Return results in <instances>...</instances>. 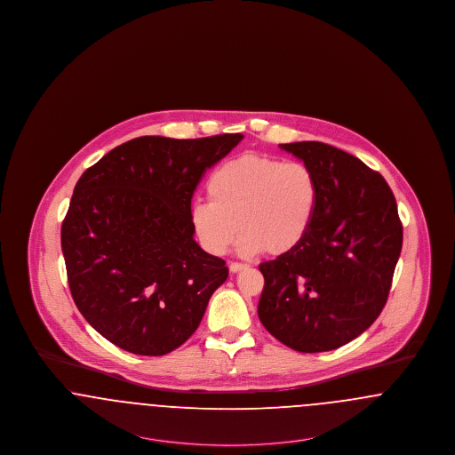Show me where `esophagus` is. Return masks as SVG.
Returning a JSON list of instances; mask_svg holds the SVG:
<instances>
[{"label":"esophagus","mask_w":455,"mask_h":455,"mask_svg":"<svg viewBox=\"0 0 455 455\" xmlns=\"http://www.w3.org/2000/svg\"><path fill=\"white\" fill-rule=\"evenodd\" d=\"M249 266L247 264H242V262H230V273H238V271H243L247 269Z\"/></svg>","instance_id":"34e87169"}]
</instances>
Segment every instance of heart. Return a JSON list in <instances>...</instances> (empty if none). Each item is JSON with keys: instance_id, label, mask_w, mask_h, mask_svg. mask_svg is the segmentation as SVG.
I'll return each mask as SVG.
<instances>
[{"instance_id": "obj_1", "label": "heart", "mask_w": 455, "mask_h": 455, "mask_svg": "<svg viewBox=\"0 0 455 455\" xmlns=\"http://www.w3.org/2000/svg\"><path fill=\"white\" fill-rule=\"evenodd\" d=\"M210 201H196L189 218L199 243L215 256L232 245L242 256L284 254L302 242L319 204V182L302 162L243 153L208 179Z\"/></svg>"}]
</instances>
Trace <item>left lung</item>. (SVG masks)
Masks as SVG:
<instances>
[{"label":"left lung","instance_id":"left-lung-1","mask_svg":"<svg viewBox=\"0 0 455 455\" xmlns=\"http://www.w3.org/2000/svg\"><path fill=\"white\" fill-rule=\"evenodd\" d=\"M319 182L310 230L290 252L259 264L262 325L300 353L358 338L380 315L403 247V225L386 179L321 141L280 145Z\"/></svg>","mask_w":455,"mask_h":455}]
</instances>
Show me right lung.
<instances>
[{"label":"right lung","mask_w":455,"mask_h":455,"mask_svg":"<svg viewBox=\"0 0 455 455\" xmlns=\"http://www.w3.org/2000/svg\"><path fill=\"white\" fill-rule=\"evenodd\" d=\"M243 136H141L104 155L75 186L61 227L68 284L110 343L162 356L186 343L228 278L195 240L191 199Z\"/></svg>","instance_id":"right-lung-1"}]
</instances>
